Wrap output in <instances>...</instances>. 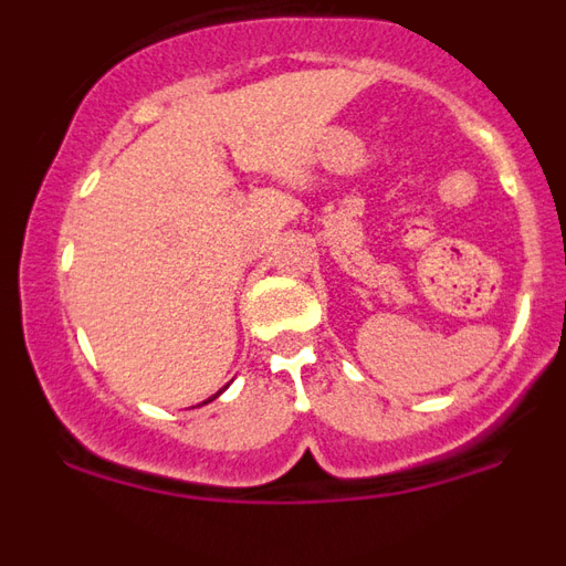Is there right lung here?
I'll use <instances>...</instances> for the list:
<instances>
[{
	"mask_svg": "<svg viewBox=\"0 0 566 566\" xmlns=\"http://www.w3.org/2000/svg\"><path fill=\"white\" fill-rule=\"evenodd\" d=\"M218 394H221V391H218ZM218 394H214V397H218ZM214 397H212V399H214Z\"/></svg>",
	"mask_w": 566,
	"mask_h": 566,
	"instance_id": "add662e5",
	"label": "right lung"
}]
</instances>
